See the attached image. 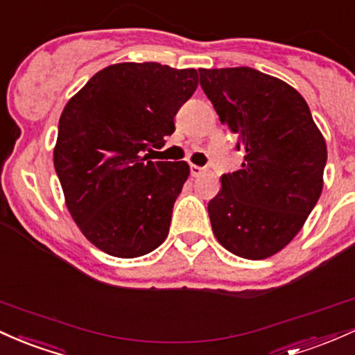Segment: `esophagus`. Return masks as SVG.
Here are the masks:
<instances>
[{"label":"esophagus","mask_w":355,"mask_h":355,"mask_svg":"<svg viewBox=\"0 0 355 355\" xmlns=\"http://www.w3.org/2000/svg\"><path fill=\"white\" fill-rule=\"evenodd\" d=\"M189 173H191V176H193V178H199V176H201V174L206 173V167L191 164L189 166Z\"/></svg>","instance_id":"1"}]
</instances>
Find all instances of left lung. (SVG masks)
Wrapping results in <instances>:
<instances>
[{
  "mask_svg": "<svg viewBox=\"0 0 355 355\" xmlns=\"http://www.w3.org/2000/svg\"><path fill=\"white\" fill-rule=\"evenodd\" d=\"M245 162L221 176L208 205L214 236L231 253L263 260L293 240L317 205L327 147L309 105L288 83L250 69H199Z\"/></svg>",
  "mask_w": 355,
  "mask_h": 355,
  "instance_id": "left-lung-1",
  "label": "left lung"
}]
</instances>
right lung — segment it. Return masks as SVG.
Masks as SVG:
<instances>
[{
	"label": "right lung",
	"mask_w": 355,
	"mask_h": 355,
	"mask_svg": "<svg viewBox=\"0 0 355 355\" xmlns=\"http://www.w3.org/2000/svg\"><path fill=\"white\" fill-rule=\"evenodd\" d=\"M198 87L194 69L117 63L71 97L58 122L53 162L71 218L102 252L135 258L169 233L184 161H149L176 130L174 115Z\"/></svg>",
	"instance_id": "add662e5"
}]
</instances>
